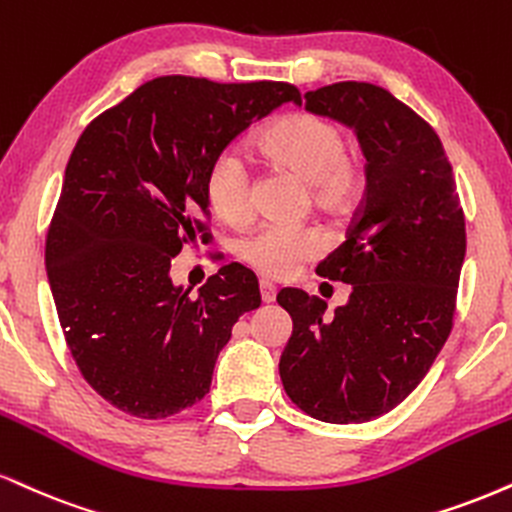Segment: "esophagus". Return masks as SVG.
<instances>
[{
  "mask_svg": "<svg viewBox=\"0 0 512 512\" xmlns=\"http://www.w3.org/2000/svg\"><path fill=\"white\" fill-rule=\"evenodd\" d=\"M260 293H262V303H274L276 300V286L269 281L260 283Z\"/></svg>",
  "mask_w": 512,
  "mask_h": 512,
  "instance_id": "1",
  "label": "esophagus"
}]
</instances>
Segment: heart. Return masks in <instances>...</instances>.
Returning a JSON list of instances; mask_svg holds the SVG:
<instances>
[{
    "label": "heart",
    "instance_id": "b5f03b06",
    "mask_svg": "<svg viewBox=\"0 0 512 512\" xmlns=\"http://www.w3.org/2000/svg\"><path fill=\"white\" fill-rule=\"evenodd\" d=\"M255 150L274 169L307 186L310 202L326 214L353 207L362 188V166L346 150V133L317 114H291L255 135ZM207 205L221 221L243 226L250 219V174L236 152L214 157L205 176ZM324 252V240L310 226H264L240 245V260L264 279H288L307 260Z\"/></svg>",
    "mask_w": 512,
    "mask_h": 512
}]
</instances>
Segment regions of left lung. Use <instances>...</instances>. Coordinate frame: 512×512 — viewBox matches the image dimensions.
Returning a JSON list of instances; mask_svg holds the SVG:
<instances>
[{"label": "left lung", "instance_id": "obj_1", "mask_svg": "<svg viewBox=\"0 0 512 512\" xmlns=\"http://www.w3.org/2000/svg\"><path fill=\"white\" fill-rule=\"evenodd\" d=\"M312 114L353 126L367 188L343 245L317 267L353 286L348 305L295 288L276 295L293 319L279 374L288 398L315 420L369 422L403 403L453 329L465 260V214L439 135L372 83L305 92Z\"/></svg>", "mask_w": 512, "mask_h": 512}]
</instances>
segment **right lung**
Masks as SVG:
<instances>
[{"mask_svg":"<svg viewBox=\"0 0 512 512\" xmlns=\"http://www.w3.org/2000/svg\"><path fill=\"white\" fill-rule=\"evenodd\" d=\"M295 85L147 80L90 121L66 164L45 264L83 379L128 415L164 420L209 393L233 324L262 305L257 276L224 264L197 298L171 281L183 245L209 243L205 176Z\"/></svg>","mask_w":512,"mask_h":512,"instance_id":"1","label":"right lung"}]
</instances>
